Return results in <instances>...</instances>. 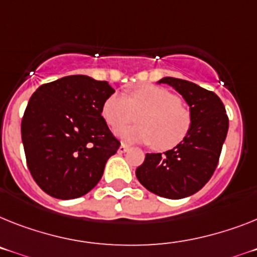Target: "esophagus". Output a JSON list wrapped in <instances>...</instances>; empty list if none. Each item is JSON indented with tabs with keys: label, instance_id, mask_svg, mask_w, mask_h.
I'll return each mask as SVG.
<instances>
[{
	"label": "esophagus",
	"instance_id": "esophagus-1",
	"mask_svg": "<svg viewBox=\"0 0 257 257\" xmlns=\"http://www.w3.org/2000/svg\"><path fill=\"white\" fill-rule=\"evenodd\" d=\"M129 150V148L126 145H124V144H121V145H120V148H118V153H120V154H122V153H125V152H128Z\"/></svg>",
	"mask_w": 257,
	"mask_h": 257
}]
</instances>
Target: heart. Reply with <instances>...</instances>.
<instances>
[{
    "label": "heart",
    "mask_w": 257,
    "mask_h": 257,
    "mask_svg": "<svg viewBox=\"0 0 257 257\" xmlns=\"http://www.w3.org/2000/svg\"><path fill=\"white\" fill-rule=\"evenodd\" d=\"M103 117L109 126L120 128L140 118L141 124L117 131L126 144H153L157 150L178 146L191 129V113L182 99L157 86L142 87L125 96L115 92L105 99Z\"/></svg>",
    "instance_id": "1"
}]
</instances>
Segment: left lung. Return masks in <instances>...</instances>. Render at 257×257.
Returning <instances> with one entry per match:
<instances>
[{"label": "left lung", "instance_id": "left-lung-1", "mask_svg": "<svg viewBox=\"0 0 257 257\" xmlns=\"http://www.w3.org/2000/svg\"><path fill=\"white\" fill-rule=\"evenodd\" d=\"M158 83L172 86L184 98L191 129L171 150L146 154L136 176L148 191L178 200L198 192L212 178L227 136L228 117L221 99L193 82L165 77Z\"/></svg>", "mask_w": 257, "mask_h": 257}]
</instances>
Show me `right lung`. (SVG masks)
<instances>
[{
  "label": "right lung",
  "instance_id": "obj_1",
  "mask_svg": "<svg viewBox=\"0 0 257 257\" xmlns=\"http://www.w3.org/2000/svg\"><path fill=\"white\" fill-rule=\"evenodd\" d=\"M113 92L108 82L79 74L44 83L32 94L21 132L30 172L45 193L81 197L102 179L120 148L102 116Z\"/></svg>",
  "mask_w": 257,
  "mask_h": 257
}]
</instances>
